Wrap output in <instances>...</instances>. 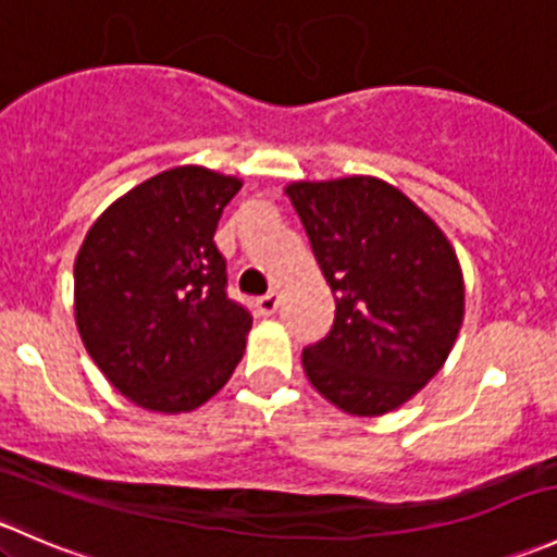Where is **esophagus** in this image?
I'll use <instances>...</instances> for the list:
<instances>
[{"instance_id":"esophagus-1","label":"esophagus","mask_w":557,"mask_h":557,"mask_svg":"<svg viewBox=\"0 0 557 557\" xmlns=\"http://www.w3.org/2000/svg\"><path fill=\"white\" fill-rule=\"evenodd\" d=\"M277 305H280V296H277V290H269L267 296H261V299L256 301L258 312H261V314H274V310H277Z\"/></svg>"}]
</instances>
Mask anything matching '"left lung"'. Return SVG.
<instances>
[{"label":"left lung","instance_id":"obj_1","mask_svg":"<svg viewBox=\"0 0 557 557\" xmlns=\"http://www.w3.org/2000/svg\"><path fill=\"white\" fill-rule=\"evenodd\" d=\"M285 194L336 301L329 334L301 352L307 377L347 414L401 407L440 372L463 323L453 245L385 180H301Z\"/></svg>","mask_w":557,"mask_h":557}]
</instances>
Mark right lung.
Segmentation results:
<instances>
[{"label": "right lung", "mask_w": 557, "mask_h": 557, "mask_svg": "<svg viewBox=\"0 0 557 557\" xmlns=\"http://www.w3.org/2000/svg\"><path fill=\"white\" fill-rule=\"evenodd\" d=\"M243 180L174 166L97 218L75 258V323L117 393L150 412H190L243 361L252 318L226 296L215 247Z\"/></svg>", "instance_id": "right-lung-1"}]
</instances>
